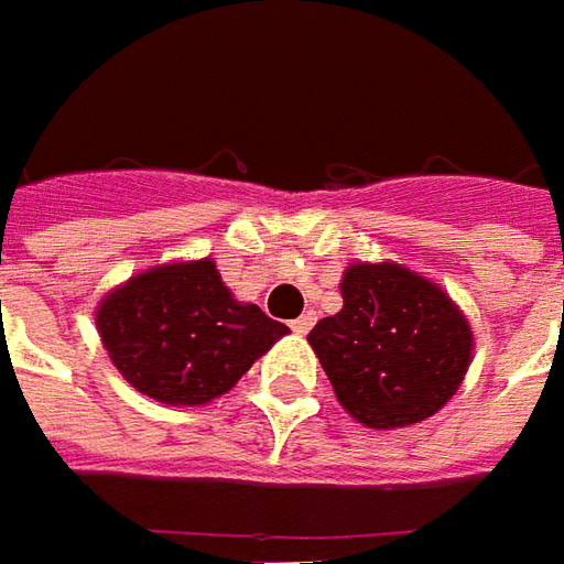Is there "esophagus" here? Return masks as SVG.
<instances>
[{
  "label": "esophagus",
  "instance_id": "34e87169",
  "mask_svg": "<svg viewBox=\"0 0 564 564\" xmlns=\"http://www.w3.org/2000/svg\"><path fill=\"white\" fill-rule=\"evenodd\" d=\"M313 323H316V313H304V316H297V319H294V323H291V328H294V332H297V335H307L310 328H313Z\"/></svg>",
  "mask_w": 564,
  "mask_h": 564
}]
</instances>
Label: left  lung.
Masks as SVG:
<instances>
[{
  "label": "left lung",
  "instance_id": "left-lung-1",
  "mask_svg": "<svg viewBox=\"0 0 564 564\" xmlns=\"http://www.w3.org/2000/svg\"><path fill=\"white\" fill-rule=\"evenodd\" d=\"M344 307L307 335L341 406L366 429L434 415L466 379L471 328L432 279L400 263H350Z\"/></svg>",
  "mask_w": 564,
  "mask_h": 564
}]
</instances>
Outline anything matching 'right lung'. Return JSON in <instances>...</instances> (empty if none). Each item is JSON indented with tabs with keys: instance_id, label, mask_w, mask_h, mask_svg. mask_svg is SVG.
<instances>
[{
	"instance_id": "right-lung-1",
	"label": "right lung",
	"mask_w": 564,
	"mask_h": 564,
	"mask_svg": "<svg viewBox=\"0 0 564 564\" xmlns=\"http://www.w3.org/2000/svg\"><path fill=\"white\" fill-rule=\"evenodd\" d=\"M96 326L120 376L167 406L217 400L289 335L257 304L236 301L210 257L130 275L101 297Z\"/></svg>"
}]
</instances>
